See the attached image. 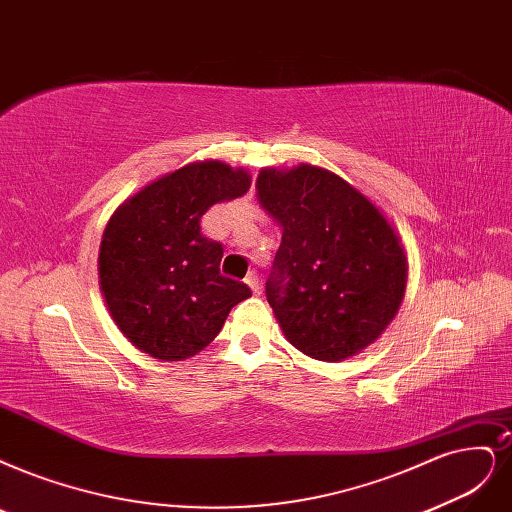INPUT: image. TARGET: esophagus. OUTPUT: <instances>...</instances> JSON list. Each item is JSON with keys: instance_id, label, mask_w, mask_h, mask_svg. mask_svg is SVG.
Returning a JSON list of instances; mask_svg holds the SVG:
<instances>
[{"instance_id": "obj_1", "label": "esophagus", "mask_w": 512, "mask_h": 512, "mask_svg": "<svg viewBox=\"0 0 512 512\" xmlns=\"http://www.w3.org/2000/svg\"><path fill=\"white\" fill-rule=\"evenodd\" d=\"M246 285H249L251 287V291L253 293H261V278H259V274L253 270V272H249V274H246Z\"/></svg>"}]
</instances>
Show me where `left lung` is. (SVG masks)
I'll use <instances>...</instances> for the list:
<instances>
[{
  "instance_id": "left-lung-1",
  "label": "left lung",
  "mask_w": 512,
  "mask_h": 512,
  "mask_svg": "<svg viewBox=\"0 0 512 512\" xmlns=\"http://www.w3.org/2000/svg\"><path fill=\"white\" fill-rule=\"evenodd\" d=\"M282 225L266 297L289 342L316 361H344L375 342L401 306L407 263L399 236L356 189L301 164L257 179Z\"/></svg>"
}]
</instances>
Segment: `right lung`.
<instances>
[{"instance_id":"obj_1","label":"right lung","mask_w":512,"mask_h":512,"mask_svg":"<svg viewBox=\"0 0 512 512\" xmlns=\"http://www.w3.org/2000/svg\"><path fill=\"white\" fill-rule=\"evenodd\" d=\"M251 185L244 170L187 164L126 200L99 253L101 289L120 331L149 356L183 361L208 346L251 289L221 274L223 244L202 234V215Z\"/></svg>"}]
</instances>
